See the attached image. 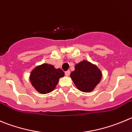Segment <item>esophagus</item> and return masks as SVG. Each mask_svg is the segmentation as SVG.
Listing matches in <instances>:
<instances>
[{
	"label": "esophagus",
	"mask_w": 132,
	"mask_h": 132,
	"mask_svg": "<svg viewBox=\"0 0 132 132\" xmlns=\"http://www.w3.org/2000/svg\"><path fill=\"white\" fill-rule=\"evenodd\" d=\"M70 70H68V71L65 72V76H67V77H68V76H70Z\"/></svg>",
	"instance_id": "1"
}]
</instances>
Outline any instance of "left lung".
<instances>
[{
	"label": "left lung",
	"instance_id": "obj_1",
	"mask_svg": "<svg viewBox=\"0 0 132 132\" xmlns=\"http://www.w3.org/2000/svg\"><path fill=\"white\" fill-rule=\"evenodd\" d=\"M70 77L77 89L83 92H90L99 84L102 73L96 65L83 60L75 65V70Z\"/></svg>",
	"mask_w": 132,
	"mask_h": 132
}]
</instances>
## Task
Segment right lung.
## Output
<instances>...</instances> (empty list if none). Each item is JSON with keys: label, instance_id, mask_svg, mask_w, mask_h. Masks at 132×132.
<instances>
[{"label": "right lung", "instance_id": "add662e5", "mask_svg": "<svg viewBox=\"0 0 132 132\" xmlns=\"http://www.w3.org/2000/svg\"><path fill=\"white\" fill-rule=\"evenodd\" d=\"M64 76L61 69H56L53 65L44 63L34 68L30 72L29 79L32 87L41 94L52 92L60 77Z\"/></svg>", "mask_w": 132, "mask_h": 132}]
</instances>
